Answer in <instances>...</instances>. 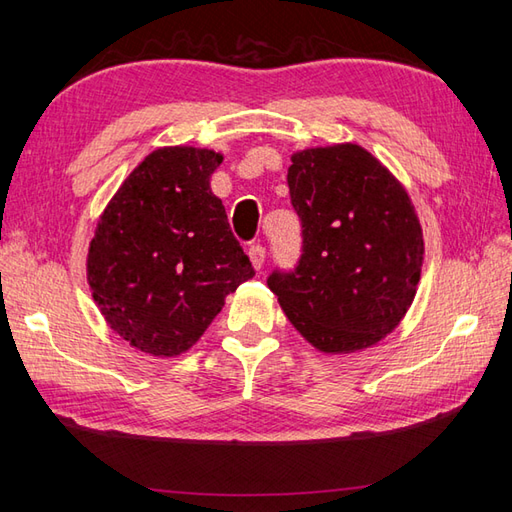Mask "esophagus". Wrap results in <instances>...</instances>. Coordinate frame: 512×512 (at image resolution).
I'll use <instances>...</instances> for the list:
<instances>
[{
	"label": "esophagus",
	"instance_id": "34e87169",
	"mask_svg": "<svg viewBox=\"0 0 512 512\" xmlns=\"http://www.w3.org/2000/svg\"><path fill=\"white\" fill-rule=\"evenodd\" d=\"M248 257H250V264H253L255 270H262L264 259H266V248L259 246V244L250 246V248H248Z\"/></svg>",
	"mask_w": 512,
	"mask_h": 512
}]
</instances>
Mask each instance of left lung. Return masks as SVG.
<instances>
[{
  "label": "left lung",
  "mask_w": 512,
  "mask_h": 512,
  "mask_svg": "<svg viewBox=\"0 0 512 512\" xmlns=\"http://www.w3.org/2000/svg\"><path fill=\"white\" fill-rule=\"evenodd\" d=\"M290 202L303 248L268 288L288 321L325 354L376 345L405 317L420 281L424 239L405 187L354 143L292 154Z\"/></svg>",
  "instance_id": "1"
}]
</instances>
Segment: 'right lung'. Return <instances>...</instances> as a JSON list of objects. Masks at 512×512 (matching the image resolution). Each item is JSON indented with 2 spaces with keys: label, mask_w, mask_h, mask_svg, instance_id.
I'll list each match as a JSON object with an SVG mask.
<instances>
[{
  "label": "right lung",
  "mask_w": 512,
  "mask_h": 512,
  "mask_svg": "<svg viewBox=\"0 0 512 512\" xmlns=\"http://www.w3.org/2000/svg\"><path fill=\"white\" fill-rule=\"evenodd\" d=\"M222 160L198 147L151 151L96 224L88 253L92 297L107 325L140 352H187L226 295L255 275L211 191Z\"/></svg>",
  "instance_id": "add662e5"
}]
</instances>
